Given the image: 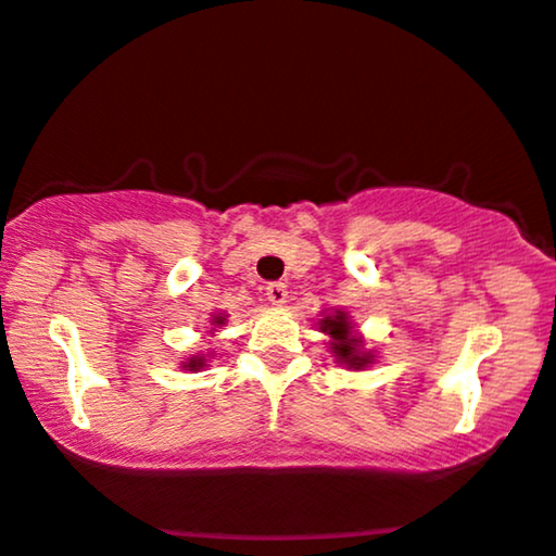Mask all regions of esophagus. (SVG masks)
I'll use <instances>...</instances> for the list:
<instances>
[{
  "mask_svg": "<svg viewBox=\"0 0 556 556\" xmlns=\"http://www.w3.org/2000/svg\"><path fill=\"white\" fill-rule=\"evenodd\" d=\"M266 300H269L271 305H285V302H287V285H282V282L266 285Z\"/></svg>",
  "mask_w": 556,
  "mask_h": 556,
  "instance_id": "34e87169",
  "label": "esophagus"
}]
</instances>
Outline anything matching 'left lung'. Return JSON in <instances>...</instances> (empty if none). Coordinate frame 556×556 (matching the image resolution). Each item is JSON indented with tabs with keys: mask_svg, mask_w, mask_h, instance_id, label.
<instances>
[{
	"mask_svg": "<svg viewBox=\"0 0 556 556\" xmlns=\"http://www.w3.org/2000/svg\"><path fill=\"white\" fill-rule=\"evenodd\" d=\"M323 333L330 336V351H333L336 362L346 364L349 369H364L375 362L371 351H364V341L354 333L349 315L343 311H336L333 315L318 320Z\"/></svg>",
	"mask_w": 556,
	"mask_h": 556,
	"instance_id": "obj_1",
	"label": "left lung"
}]
</instances>
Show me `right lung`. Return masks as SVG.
I'll use <instances>...</instances> for the list:
<instances>
[{
	"label": "right lung",
	"instance_id": "add662e5",
	"mask_svg": "<svg viewBox=\"0 0 556 556\" xmlns=\"http://www.w3.org/2000/svg\"><path fill=\"white\" fill-rule=\"evenodd\" d=\"M223 323H226V315H215V318H213V326H223ZM207 359H205V356H202V354H197V356H189V359L185 362V364H181V367H185V369H189V371H197V369H202V367H207V364H205Z\"/></svg>",
	"mask_w": 556,
	"mask_h": 556
}]
</instances>
